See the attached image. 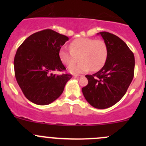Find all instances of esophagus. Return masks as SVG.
I'll use <instances>...</instances> for the list:
<instances>
[{
	"mask_svg": "<svg viewBox=\"0 0 146 146\" xmlns=\"http://www.w3.org/2000/svg\"><path fill=\"white\" fill-rule=\"evenodd\" d=\"M82 76H80V75H74L73 76V78H81Z\"/></svg>",
	"mask_w": 146,
	"mask_h": 146,
	"instance_id": "34e87169",
	"label": "esophagus"
}]
</instances>
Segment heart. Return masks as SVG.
<instances>
[{
  "instance_id": "obj_1",
  "label": "heart",
  "mask_w": 146,
  "mask_h": 146,
  "mask_svg": "<svg viewBox=\"0 0 146 146\" xmlns=\"http://www.w3.org/2000/svg\"><path fill=\"white\" fill-rule=\"evenodd\" d=\"M109 48L106 42L102 39L80 37L70 43V48L62 46L58 51L61 62L66 66H70L77 61L78 64L69 68V71L73 74L86 73L89 70L98 71L107 62Z\"/></svg>"
}]
</instances>
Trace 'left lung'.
I'll list each match as a JSON object with an SVG mask.
<instances>
[{
    "label": "left lung",
    "mask_w": 146,
    "mask_h": 146,
    "mask_svg": "<svg viewBox=\"0 0 146 146\" xmlns=\"http://www.w3.org/2000/svg\"><path fill=\"white\" fill-rule=\"evenodd\" d=\"M109 48L107 62L93 75H86L88 83L82 88L85 100L97 109L114 105L126 94L134 76L133 53L122 39L107 32L98 33Z\"/></svg>",
    "instance_id": "left-lung-1"
}]
</instances>
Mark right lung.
<instances>
[{"instance_id":"1","label":"right lung","mask_w":146,"mask_h":146,"mask_svg":"<svg viewBox=\"0 0 146 146\" xmlns=\"http://www.w3.org/2000/svg\"><path fill=\"white\" fill-rule=\"evenodd\" d=\"M68 37L52 29L32 34L17 48L14 58L15 75L23 94L32 102L46 105L62 94L70 74H53L66 68L58 51Z\"/></svg>"}]
</instances>
